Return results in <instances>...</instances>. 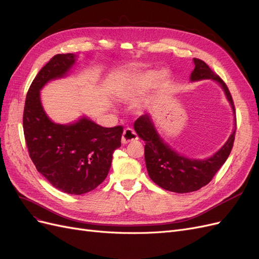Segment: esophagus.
Instances as JSON below:
<instances>
[{
    "mask_svg": "<svg viewBox=\"0 0 259 259\" xmlns=\"http://www.w3.org/2000/svg\"><path fill=\"white\" fill-rule=\"evenodd\" d=\"M139 139L137 132L134 131L131 128H126L122 132V137H121V143L122 144H128L130 142L137 141Z\"/></svg>",
    "mask_w": 259,
    "mask_h": 259,
    "instance_id": "obj_1",
    "label": "esophagus"
}]
</instances>
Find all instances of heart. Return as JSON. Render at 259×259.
<instances>
[{
    "label": "heart",
    "mask_w": 259,
    "mask_h": 259,
    "mask_svg": "<svg viewBox=\"0 0 259 259\" xmlns=\"http://www.w3.org/2000/svg\"><path fill=\"white\" fill-rule=\"evenodd\" d=\"M155 74L153 72H148L146 74H143L142 76H139L138 78H136V80L133 81L132 87L121 90L119 92V98L122 100V102H127V103L132 102V100L136 99L140 91H142L144 88L150 84ZM156 78L161 83H164L168 79V73L166 71H161L159 72V74H157Z\"/></svg>",
    "instance_id": "obj_1"
}]
</instances>
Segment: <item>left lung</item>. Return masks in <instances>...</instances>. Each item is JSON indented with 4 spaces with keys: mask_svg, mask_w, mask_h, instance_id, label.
<instances>
[{
    "mask_svg": "<svg viewBox=\"0 0 259 259\" xmlns=\"http://www.w3.org/2000/svg\"><path fill=\"white\" fill-rule=\"evenodd\" d=\"M194 63L195 69L190 74V80L212 79L217 81L226 93L235 114L234 102L226 82L213 73L204 61L194 58ZM134 130L146 143L145 162L152 181L169 192L178 194L192 193L208 184L220 167L226 163L235 140L236 115L235 129L228 142L215 154L205 160L188 159L171 149L160 138L149 114H144L136 120Z\"/></svg>",
    "mask_w": 259,
    "mask_h": 259,
    "instance_id": "left-lung-1",
    "label": "left lung"
}]
</instances>
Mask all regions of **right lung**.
Instances as JSON below:
<instances>
[{
	"mask_svg": "<svg viewBox=\"0 0 259 259\" xmlns=\"http://www.w3.org/2000/svg\"><path fill=\"white\" fill-rule=\"evenodd\" d=\"M75 61L74 54H58L40 70L26 95L23 130L37 170L61 192L82 195L107 178L112 154L120 147L122 127L104 128L87 117L69 125L49 118L40 90L50 80L64 77Z\"/></svg>",
	"mask_w": 259,
	"mask_h": 259,
	"instance_id": "right-lung-1",
	"label": "right lung"
}]
</instances>
